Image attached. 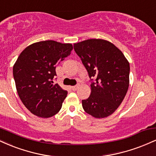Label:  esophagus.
Wrapping results in <instances>:
<instances>
[{"label": "esophagus", "instance_id": "esophagus-1", "mask_svg": "<svg viewBox=\"0 0 156 156\" xmlns=\"http://www.w3.org/2000/svg\"><path fill=\"white\" fill-rule=\"evenodd\" d=\"M79 87H80V84H79V83H77L76 86H73V87H71V88H72V89H73V91H76V90H77V89H78V88H79Z\"/></svg>", "mask_w": 156, "mask_h": 156}]
</instances>
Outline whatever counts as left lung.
<instances>
[{"instance_id":"left-lung-1","label":"left lung","mask_w":156,"mask_h":156,"mask_svg":"<svg viewBox=\"0 0 156 156\" xmlns=\"http://www.w3.org/2000/svg\"><path fill=\"white\" fill-rule=\"evenodd\" d=\"M73 46L92 81L90 96L82 101L83 110L95 118L108 117L128 92L129 62L121 51L104 39H87Z\"/></svg>"}]
</instances>
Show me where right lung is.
<instances>
[{"instance_id":"obj_1","label":"right lung","mask_w":156,"mask_h":156,"mask_svg":"<svg viewBox=\"0 0 156 156\" xmlns=\"http://www.w3.org/2000/svg\"><path fill=\"white\" fill-rule=\"evenodd\" d=\"M72 44L53 40L42 41L28 46L13 67V76L21 101L32 114L48 118L60 111L67 91L53 79L55 67L70 55Z\"/></svg>"}]
</instances>
